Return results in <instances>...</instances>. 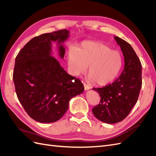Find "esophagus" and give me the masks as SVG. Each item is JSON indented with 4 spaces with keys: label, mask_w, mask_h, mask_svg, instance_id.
I'll return each instance as SVG.
<instances>
[{
    "label": "esophagus",
    "mask_w": 156,
    "mask_h": 156,
    "mask_svg": "<svg viewBox=\"0 0 156 156\" xmlns=\"http://www.w3.org/2000/svg\"><path fill=\"white\" fill-rule=\"evenodd\" d=\"M83 85H84V90H89V89H90V87H89V86H88L86 83H83Z\"/></svg>",
    "instance_id": "obj_1"
}]
</instances>
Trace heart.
<instances>
[{
  "label": "heart",
  "mask_w": 156,
  "mask_h": 156,
  "mask_svg": "<svg viewBox=\"0 0 156 156\" xmlns=\"http://www.w3.org/2000/svg\"><path fill=\"white\" fill-rule=\"evenodd\" d=\"M68 65L75 76L85 73L89 66V81L98 86L112 83L119 76L124 64L120 51L100 41H84L68 54Z\"/></svg>",
  "instance_id": "1"
}]
</instances>
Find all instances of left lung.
Listing matches in <instances>:
<instances>
[{
	"label": "left lung",
	"instance_id": "obj_1",
	"mask_svg": "<svg viewBox=\"0 0 156 156\" xmlns=\"http://www.w3.org/2000/svg\"><path fill=\"white\" fill-rule=\"evenodd\" d=\"M124 57V68L115 82L104 87L92 88L99 93L100 103L92 108L96 119L104 123L115 124L129 114L137 101L142 86V66L129 44L115 36Z\"/></svg>",
	"mask_w": 156,
	"mask_h": 156
}]
</instances>
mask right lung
I'll use <instances>...</instances> for the list:
<instances>
[{
    "label": "right lung",
    "mask_w": 156,
    "mask_h": 156,
    "mask_svg": "<svg viewBox=\"0 0 156 156\" xmlns=\"http://www.w3.org/2000/svg\"><path fill=\"white\" fill-rule=\"evenodd\" d=\"M69 31L63 29L34 37L16 58L13 80L19 101L32 119L53 123L67 111L72 98L84 91L81 81L69 75L52 56V42L58 45L63 59L62 43Z\"/></svg>",
    "instance_id": "obj_1"
}]
</instances>
